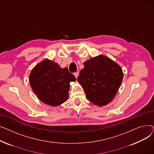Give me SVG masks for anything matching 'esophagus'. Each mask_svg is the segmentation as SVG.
<instances>
[{"label": "esophagus", "instance_id": "obj_1", "mask_svg": "<svg viewBox=\"0 0 154 154\" xmlns=\"http://www.w3.org/2000/svg\"><path fill=\"white\" fill-rule=\"evenodd\" d=\"M79 74V72H75L74 74V76L75 77V78H76V79L78 77Z\"/></svg>", "mask_w": 154, "mask_h": 154}]
</instances>
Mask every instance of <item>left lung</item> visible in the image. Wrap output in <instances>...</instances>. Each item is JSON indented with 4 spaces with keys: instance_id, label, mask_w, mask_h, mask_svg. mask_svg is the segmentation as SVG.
Here are the masks:
<instances>
[{
    "instance_id": "8db88e82",
    "label": "left lung",
    "mask_w": 154,
    "mask_h": 154,
    "mask_svg": "<svg viewBox=\"0 0 154 154\" xmlns=\"http://www.w3.org/2000/svg\"><path fill=\"white\" fill-rule=\"evenodd\" d=\"M77 78L86 98L95 106H106L114 98L123 79L121 67L107 57L99 55L84 62Z\"/></svg>"
}]
</instances>
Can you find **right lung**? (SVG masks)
Masks as SVG:
<instances>
[{"label":"right lung","instance_id":"right-lung-1","mask_svg":"<svg viewBox=\"0 0 154 154\" xmlns=\"http://www.w3.org/2000/svg\"><path fill=\"white\" fill-rule=\"evenodd\" d=\"M75 77L67 68L45 59L32 70L29 82L38 99L51 106H58L69 97L70 82Z\"/></svg>","mask_w":154,"mask_h":154}]
</instances>
